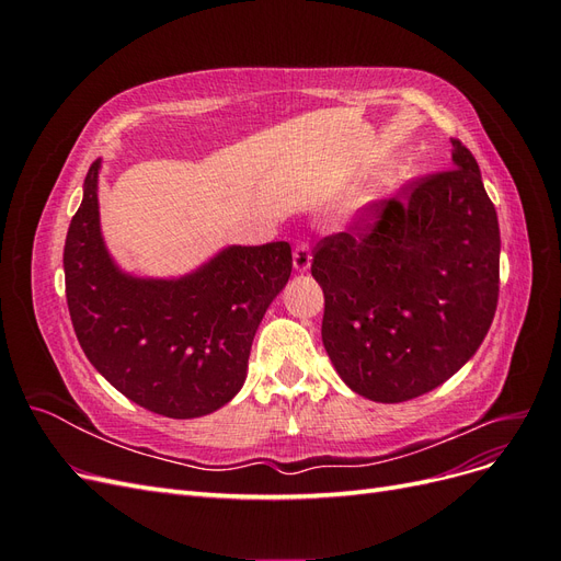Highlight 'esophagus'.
Segmentation results:
<instances>
[{"label": "esophagus", "mask_w": 561, "mask_h": 561, "mask_svg": "<svg viewBox=\"0 0 561 561\" xmlns=\"http://www.w3.org/2000/svg\"><path fill=\"white\" fill-rule=\"evenodd\" d=\"M293 264H295V271L297 274H307V271L311 268V248L309 243L299 241L295 245V252H293Z\"/></svg>", "instance_id": "esophagus-1"}]
</instances>
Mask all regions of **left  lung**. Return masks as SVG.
Returning a JSON list of instances; mask_svg holds the SVG:
<instances>
[{
	"label": "left lung",
	"instance_id": "left-lung-1",
	"mask_svg": "<svg viewBox=\"0 0 561 561\" xmlns=\"http://www.w3.org/2000/svg\"><path fill=\"white\" fill-rule=\"evenodd\" d=\"M451 147V171L404 186L369 233H336L316 250L322 346L367 400L404 402L445 383L494 320L499 217L478 161Z\"/></svg>",
	"mask_w": 561,
	"mask_h": 561
}]
</instances>
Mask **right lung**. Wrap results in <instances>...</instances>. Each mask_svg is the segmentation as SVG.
<instances>
[{
    "instance_id": "1",
    "label": "right lung",
    "mask_w": 561,
    "mask_h": 561,
    "mask_svg": "<svg viewBox=\"0 0 561 561\" xmlns=\"http://www.w3.org/2000/svg\"><path fill=\"white\" fill-rule=\"evenodd\" d=\"M95 159L65 239V290L79 344L118 393L196 419L245 383L254 332L293 271V248L227 245L184 276L130 274L105 243Z\"/></svg>"
}]
</instances>
